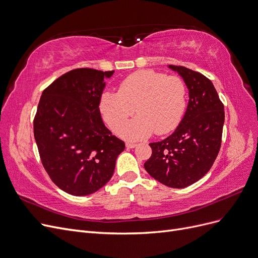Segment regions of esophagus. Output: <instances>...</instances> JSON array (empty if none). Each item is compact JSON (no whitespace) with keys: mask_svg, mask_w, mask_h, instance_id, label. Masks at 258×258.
<instances>
[{"mask_svg":"<svg viewBox=\"0 0 258 258\" xmlns=\"http://www.w3.org/2000/svg\"><path fill=\"white\" fill-rule=\"evenodd\" d=\"M137 145L134 144V142H126V148H130V149H133L135 148Z\"/></svg>","mask_w":258,"mask_h":258,"instance_id":"esophagus-1","label":"esophagus"}]
</instances>
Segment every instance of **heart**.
Returning a JSON list of instances; mask_svg holds the SVG:
<instances>
[{
  "label": "heart",
  "instance_id": "b5f03b06",
  "mask_svg": "<svg viewBox=\"0 0 258 258\" xmlns=\"http://www.w3.org/2000/svg\"><path fill=\"white\" fill-rule=\"evenodd\" d=\"M187 105V87L177 76H166L153 70H140L126 76L118 92L104 91L99 111L113 132L134 112L139 116L118 131L124 139L138 140L155 132L164 135L182 120Z\"/></svg>",
  "mask_w": 258,
  "mask_h": 258
}]
</instances>
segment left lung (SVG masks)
I'll list each match as a JSON object with an SVG mask.
<instances>
[{
	"mask_svg": "<svg viewBox=\"0 0 258 258\" xmlns=\"http://www.w3.org/2000/svg\"><path fill=\"white\" fill-rule=\"evenodd\" d=\"M182 76L189 102L184 118L166 139L152 142L147 172L171 188H185L211 170L221 147L224 106L211 80L186 67L169 64Z\"/></svg>",
	"mask_w": 258,
	"mask_h": 258,
	"instance_id": "8db88e82",
	"label": "left lung"
}]
</instances>
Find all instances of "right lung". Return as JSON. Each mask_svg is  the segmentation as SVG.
Here are the masks:
<instances>
[{"label":"right lung","instance_id":"1","mask_svg":"<svg viewBox=\"0 0 258 258\" xmlns=\"http://www.w3.org/2000/svg\"><path fill=\"white\" fill-rule=\"evenodd\" d=\"M114 71L74 69L42 92L34 119L41 163L53 183L72 196L98 191L125 149L105 126L99 100Z\"/></svg>","mask_w":258,"mask_h":258}]
</instances>
